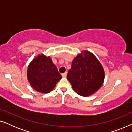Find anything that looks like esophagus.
I'll list each match as a JSON object with an SVG mask.
<instances>
[{"label":"esophagus","mask_w":132,"mask_h":132,"mask_svg":"<svg viewBox=\"0 0 132 132\" xmlns=\"http://www.w3.org/2000/svg\"><path fill=\"white\" fill-rule=\"evenodd\" d=\"M67 72H65L64 73H62V76L63 77H65L67 76Z\"/></svg>","instance_id":"1"}]
</instances>
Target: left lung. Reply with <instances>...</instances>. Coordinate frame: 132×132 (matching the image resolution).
<instances>
[{
  "label": "left lung",
  "instance_id": "left-lung-1",
  "mask_svg": "<svg viewBox=\"0 0 132 132\" xmlns=\"http://www.w3.org/2000/svg\"><path fill=\"white\" fill-rule=\"evenodd\" d=\"M74 59L67 78L79 95L87 97L100 88L103 83L104 72L102 65L91 53L85 51Z\"/></svg>",
  "mask_w": 132,
  "mask_h": 132
}]
</instances>
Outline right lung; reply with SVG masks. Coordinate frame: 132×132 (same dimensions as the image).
Instances as JSON below:
<instances>
[{"instance_id": "obj_1", "label": "right lung", "mask_w": 132, "mask_h": 132, "mask_svg": "<svg viewBox=\"0 0 132 132\" xmlns=\"http://www.w3.org/2000/svg\"><path fill=\"white\" fill-rule=\"evenodd\" d=\"M62 78L50 57L41 55L32 61L28 69V79L36 91L47 93Z\"/></svg>"}]
</instances>
